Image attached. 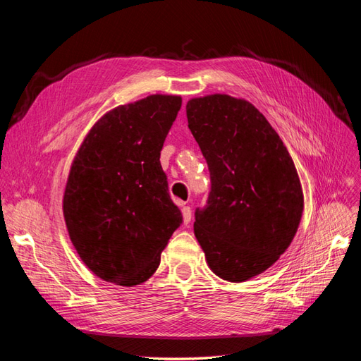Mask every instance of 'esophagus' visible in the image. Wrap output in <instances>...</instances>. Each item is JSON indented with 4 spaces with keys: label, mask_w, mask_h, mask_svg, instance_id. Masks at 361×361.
<instances>
[{
    "label": "esophagus",
    "mask_w": 361,
    "mask_h": 361,
    "mask_svg": "<svg viewBox=\"0 0 361 361\" xmlns=\"http://www.w3.org/2000/svg\"><path fill=\"white\" fill-rule=\"evenodd\" d=\"M191 207L190 206H183L182 207V218H183V224H188L191 221Z\"/></svg>",
    "instance_id": "1"
}]
</instances>
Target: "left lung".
I'll return each instance as SVG.
<instances>
[{
	"mask_svg": "<svg viewBox=\"0 0 361 361\" xmlns=\"http://www.w3.org/2000/svg\"><path fill=\"white\" fill-rule=\"evenodd\" d=\"M188 128L211 173L194 235L214 274L245 281L285 253L304 209L297 169L265 116L228 94L194 97Z\"/></svg>",
	"mask_w": 361,
	"mask_h": 361,
	"instance_id": "obj_1",
	"label": "left lung"
}]
</instances>
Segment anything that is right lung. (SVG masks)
<instances>
[{
	"mask_svg": "<svg viewBox=\"0 0 361 361\" xmlns=\"http://www.w3.org/2000/svg\"><path fill=\"white\" fill-rule=\"evenodd\" d=\"M180 106L171 94L120 105L97 120L73 158L64 221L76 253L105 281H146L182 223L159 162Z\"/></svg>",
	"mask_w": 361,
	"mask_h": 361,
	"instance_id": "add662e5",
	"label": "right lung"
}]
</instances>
